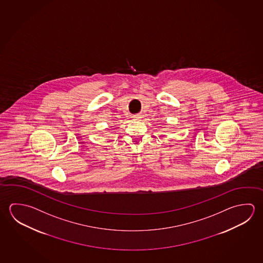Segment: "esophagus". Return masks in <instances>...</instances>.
Listing matches in <instances>:
<instances>
[{"instance_id":"obj_1","label":"esophagus","mask_w":263,"mask_h":263,"mask_svg":"<svg viewBox=\"0 0 263 263\" xmlns=\"http://www.w3.org/2000/svg\"><path fill=\"white\" fill-rule=\"evenodd\" d=\"M136 118H137V119H139V118H141V117H138V116H137V117H136Z\"/></svg>"}]
</instances>
